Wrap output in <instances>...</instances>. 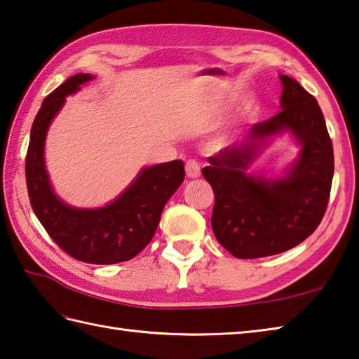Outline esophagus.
<instances>
[{
	"label": "esophagus",
	"mask_w": 359,
	"mask_h": 359,
	"mask_svg": "<svg viewBox=\"0 0 359 359\" xmlns=\"http://www.w3.org/2000/svg\"><path fill=\"white\" fill-rule=\"evenodd\" d=\"M186 173L189 178H198L201 175V167L198 164V161L189 159L186 163Z\"/></svg>",
	"instance_id": "34e87169"
}]
</instances>
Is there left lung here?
I'll use <instances>...</instances> for the list:
<instances>
[{
  "label": "left lung",
  "mask_w": 359,
  "mask_h": 359,
  "mask_svg": "<svg viewBox=\"0 0 359 359\" xmlns=\"http://www.w3.org/2000/svg\"><path fill=\"white\" fill-rule=\"evenodd\" d=\"M282 109L254 123L238 144L209 156L201 170L214 189L212 229L237 259L280 254L310 237L327 210L334 170L332 139L318 100L294 79L280 76ZM290 129L302 144L287 177L266 180L247 175L261 144L255 142Z\"/></svg>",
  "instance_id": "left-lung-1"
}]
</instances>
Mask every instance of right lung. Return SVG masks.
<instances>
[{"label": "right lung", "mask_w": 359, "mask_h": 359, "mask_svg": "<svg viewBox=\"0 0 359 359\" xmlns=\"http://www.w3.org/2000/svg\"><path fill=\"white\" fill-rule=\"evenodd\" d=\"M91 79L72 76L43 100L26 153V186L36 218L60 250L80 262L111 265L136 257L150 243L165 203L184 181V164L177 159L145 167L126 192L100 209H74L58 200L45 167V137L65 97Z\"/></svg>", "instance_id": "add662e5"}]
</instances>
